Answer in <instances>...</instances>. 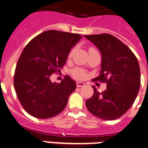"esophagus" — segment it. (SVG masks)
<instances>
[{
  "instance_id": "esophagus-1",
  "label": "esophagus",
  "mask_w": 148,
  "mask_h": 148,
  "mask_svg": "<svg viewBox=\"0 0 148 148\" xmlns=\"http://www.w3.org/2000/svg\"><path fill=\"white\" fill-rule=\"evenodd\" d=\"M76 84H77V87H78V88H80V87L84 86V83H83V82H77Z\"/></svg>"
}]
</instances>
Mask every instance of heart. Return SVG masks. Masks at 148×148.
Segmentation results:
<instances>
[{
    "label": "heart",
    "mask_w": 148,
    "mask_h": 148,
    "mask_svg": "<svg viewBox=\"0 0 148 148\" xmlns=\"http://www.w3.org/2000/svg\"><path fill=\"white\" fill-rule=\"evenodd\" d=\"M92 49H95L94 48H90L89 49V51L90 50H92ZM74 53V49H71V51L69 52V53H68V58H71L72 56H73V54ZM72 75L74 77H76V78H78V79H82L84 78V77H85V74L83 71H82V70L80 69H75L73 71H72Z\"/></svg>",
    "instance_id": "b5f03b06"
}]
</instances>
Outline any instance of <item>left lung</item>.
Listing matches in <instances>:
<instances>
[{
	"instance_id": "left-lung-1",
	"label": "left lung",
	"mask_w": 148,
	"mask_h": 148,
	"mask_svg": "<svg viewBox=\"0 0 148 148\" xmlns=\"http://www.w3.org/2000/svg\"><path fill=\"white\" fill-rule=\"evenodd\" d=\"M101 54L100 75L94 78L106 83L107 88L86 100L88 111L105 120H114L132 106L140 85V71L137 57L129 47L109 34L85 35Z\"/></svg>"
}]
</instances>
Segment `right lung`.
<instances>
[{"label":"right lung","mask_w":148,"mask_h":148,"mask_svg":"<svg viewBox=\"0 0 148 148\" xmlns=\"http://www.w3.org/2000/svg\"><path fill=\"white\" fill-rule=\"evenodd\" d=\"M79 34L49 30L32 39L25 47L14 75L15 92L23 109L38 119H49L66 107L76 82L65 76L53 83L50 76L60 72L68 53L82 39Z\"/></svg>","instance_id":"1"}]
</instances>
